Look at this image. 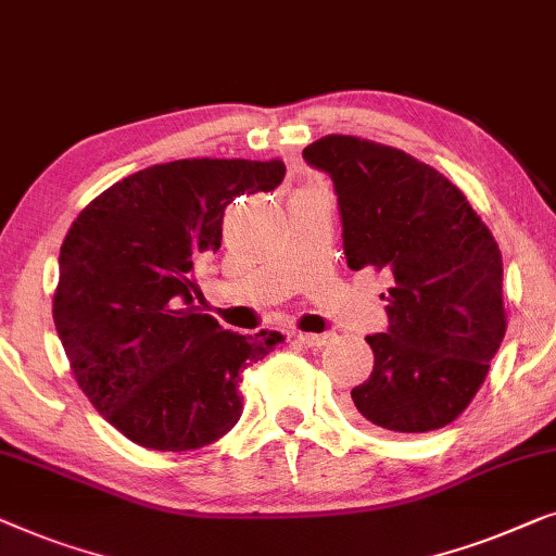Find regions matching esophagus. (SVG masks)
I'll list each match as a JSON object with an SVG mask.
<instances>
[{"label": "esophagus", "mask_w": 556, "mask_h": 556, "mask_svg": "<svg viewBox=\"0 0 556 556\" xmlns=\"http://www.w3.org/2000/svg\"><path fill=\"white\" fill-rule=\"evenodd\" d=\"M294 340L300 342V345H304V348H323V345H327V334H307V332H296L294 334Z\"/></svg>", "instance_id": "esophagus-1"}]
</instances>
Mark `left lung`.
Segmentation results:
<instances>
[{
  "instance_id": "1",
  "label": "left lung",
  "mask_w": 556,
  "mask_h": 556,
  "mask_svg": "<svg viewBox=\"0 0 556 556\" xmlns=\"http://www.w3.org/2000/svg\"><path fill=\"white\" fill-rule=\"evenodd\" d=\"M302 159L332 178L348 267L390 277L388 330L365 338L375 367L350 393L355 410L393 433L448 426L506 332L498 244L448 178L397 148L325 136Z\"/></svg>"
}]
</instances>
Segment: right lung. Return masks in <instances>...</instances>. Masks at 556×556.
I'll return each instance as SVG.
<instances>
[{
    "label": "right lung",
    "mask_w": 556,
    "mask_h": 556,
    "mask_svg": "<svg viewBox=\"0 0 556 556\" xmlns=\"http://www.w3.org/2000/svg\"><path fill=\"white\" fill-rule=\"evenodd\" d=\"M281 161L184 159L143 168L80 211L60 247L52 317L83 393L153 451L218 441L241 416V370L279 332L224 330L197 307V269L237 197L275 191Z\"/></svg>",
    "instance_id": "obj_1"
}]
</instances>
